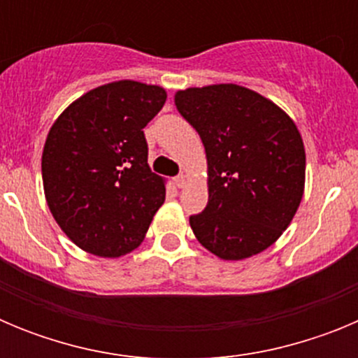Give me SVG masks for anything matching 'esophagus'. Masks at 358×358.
I'll use <instances>...</instances> for the list:
<instances>
[{
  "label": "esophagus",
  "mask_w": 358,
  "mask_h": 358,
  "mask_svg": "<svg viewBox=\"0 0 358 358\" xmlns=\"http://www.w3.org/2000/svg\"><path fill=\"white\" fill-rule=\"evenodd\" d=\"M176 182H177V186H179V188H185V186H186V176H185V173H181V176H177L176 177Z\"/></svg>",
  "instance_id": "esophagus-1"
}]
</instances>
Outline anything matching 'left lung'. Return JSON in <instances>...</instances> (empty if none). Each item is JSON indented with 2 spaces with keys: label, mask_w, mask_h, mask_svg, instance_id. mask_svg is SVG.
Wrapping results in <instances>:
<instances>
[{
  "label": "left lung",
  "mask_w": 358,
  "mask_h": 358,
  "mask_svg": "<svg viewBox=\"0 0 358 358\" xmlns=\"http://www.w3.org/2000/svg\"><path fill=\"white\" fill-rule=\"evenodd\" d=\"M176 107L199 132L208 159V206L189 217L194 235L222 260L271 248L305 189V147L285 110L236 84L188 87Z\"/></svg>",
  "instance_id": "obj_1"
}]
</instances>
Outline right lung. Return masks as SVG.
Returning <instances> with one entry per match:
<instances>
[{"label": "right lung", "instance_id": "obj_1", "mask_svg": "<svg viewBox=\"0 0 358 358\" xmlns=\"http://www.w3.org/2000/svg\"><path fill=\"white\" fill-rule=\"evenodd\" d=\"M164 102L159 85L110 82L69 103L50 129L44 195L55 222L85 252L134 251L164 202V179L148 166L143 134Z\"/></svg>", "mask_w": 358, "mask_h": 358}]
</instances>
